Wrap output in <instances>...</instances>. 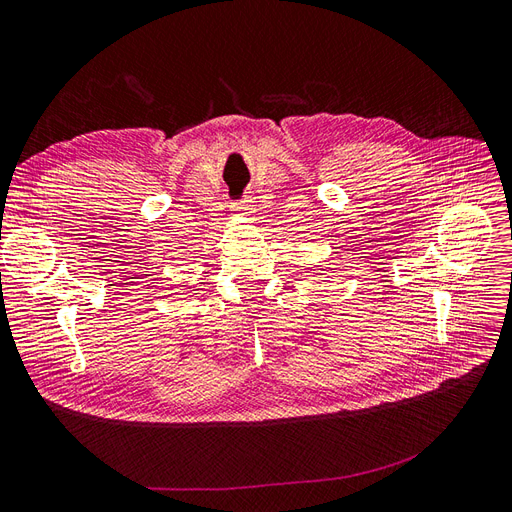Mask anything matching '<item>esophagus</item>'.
I'll list each match as a JSON object with an SVG mask.
<instances>
[{"mask_svg":"<svg viewBox=\"0 0 512 512\" xmlns=\"http://www.w3.org/2000/svg\"><path fill=\"white\" fill-rule=\"evenodd\" d=\"M234 208H236V211H240L242 215H249L251 213V200H242V202L234 204Z\"/></svg>","mask_w":512,"mask_h":512,"instance_id":"1","label":"esophagus"}]
</instances>
